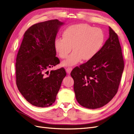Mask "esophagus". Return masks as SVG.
<instances>
[{
  "instance_id": "esophagus-1",
  "label": "esophagus",
  "mask_w": 134,
  "mask_h": 134,
  "mask_svg": "<svg viewBox=\"0 0 134 134\" xmlns=\"http://www.w3.org/2000/svg\"><path fill=\"white\" fill-rule=\"evenodd\" d=\"M72 70V68H66V71L67 72V73L69 74L70 73Z\"/></svg>"
}]
</instances>
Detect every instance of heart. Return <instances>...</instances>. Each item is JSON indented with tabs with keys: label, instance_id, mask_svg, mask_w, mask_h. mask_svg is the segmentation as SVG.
<instances>
[{
	"label": "heart",
	"instance_id": "heart-1",
	"mask_svg": "<svg viewBox=\"0 0 134 134\" xmlns=\"http://www.w3.org/2000/svg\"><path fill=\"white\" fill-rule=\"evenodd\" d=\"M104 41L103 31L88 24H78L68 27L63 33V38L55 40V50L61 58H66L72 50L74 51L62 64L71 66L81 60L93 59L102 48Z\"/></svg>",
	"mask_w": 134,
	"mask_h": 134
}]
</instances>
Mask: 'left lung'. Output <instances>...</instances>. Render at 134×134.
I'll return each instance as SVG.
<instances>
[{
  "mask_svg": "<svg viewBox=\"0 0 134 134\" xmlns=\"http://www.w3.org/2000/svg\"><path fill=\"white\" fill-rule=\"evenodd\" d=\"M124 68L118 36L109 27V37L98 54L71 72L78 102L90 109L107 104L117 92Z\"/></svg>",
  "mask_w": 134,
  "mask_h": 134,
  "instance_id": "8db88e82",
  "label": "left lung"
}]
</instances>
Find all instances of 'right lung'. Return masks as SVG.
<instances>
[{
  "mask_svg": "<svg viewBox=\"0 0 134 134\" xmlns=\"http://www.w3.org/2000/svg\"><path fill=\"white\" fill-rule=\"evenodd\" d=\"M64 25L58 19L38 23L24 35L16 59V84L24 98L35 106H51L66 75L63 68L48 70L60 63L54 42Z\"/></svg>",
  "mask_w": 134,
  "mask_h": 134,
  "instance_id": "right-lung-1",
  "label": "right lung"
}]
</instances>
